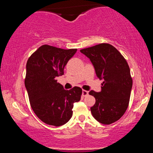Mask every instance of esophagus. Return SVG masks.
<instances>
[{
  "instance_id": "1",
  "label": "esophagus",
  "mask_w": 153,
  "mask_h": 153,
  "mask_svg": "<svg viewBox=\"0 0 153 153\" xmlns=\"http://www.w3.org/2000/svg\"><path fill=\"white\" fill-rule=\"evenodd\" d=\"M88 95V91H87L85 90H82V96H83V97H85V96H87Z\"/></svg>"
}]
</instances>
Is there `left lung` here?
<instances>
[{"label":"left lung","instance_id":"obj_1","mask_svg":"<svg viewBox=\"0 0 153 153\" xmlns=\"http://www.w3.org/2000/svg\"><path fill=\"white\" fill-rule=\"evenodd\" d=\"M80 52L90 59L96 76L103 80L100 92H89L96 99V103L91 108L93 117L103 124L117 122L127 110L132 87L127 61L109 44L82 49Z\"/></svg>","mask_w":153,"mask_h":153}]
</instances>
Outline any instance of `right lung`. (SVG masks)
<instances>
[{
	"instance_id": "add662e5",
	"label": "right lung",
	"mask_w": 153,
	"mask_h": 153,
	"mask_svg": "<svg viewBox=\"0 0 153 153\" xmlns=\"http://www.w3.org/2000/svg\"><path fill=\"white\" fill-rule=\"evenodd\" d=\"M77 49L63 50L42 45L26 62L24 83L31 108L39 119L49 125L59 127L73 116V104L80 100L82 89L75 86L65 90L57 77L64 75V68Z\"/></svg>"
}]
</instances>
